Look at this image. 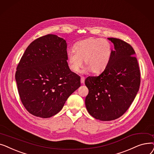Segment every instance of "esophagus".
<instances>
[{"instance_id": "esophagus-1", "label": "esophagus", "mask_w": 154, "mask_h": 154, "mask_svg": "<svg viewBox=\"0 0 154 154\" xmlns=\"http://www.w3.org/2000/svg\"><path fill=\"white\" fill-rule=\"evenodd\" d=\"M81 83L82 85H84V83H85V78L84 77H82L81 78Z\"/></svg>"}]
</instances>
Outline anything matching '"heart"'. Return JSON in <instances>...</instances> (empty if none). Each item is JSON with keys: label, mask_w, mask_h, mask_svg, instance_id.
Segmentation results:
<instances>
[{"label": "heart", "mask_w": 154, "mask_h": 154, "mask_svg": "<svg viewBox=\"0 0 154 154\" xmlns=\"http://www.w3.org/2000/svg\"><path fill=\"white\" fill-rule=\"evenodd\" d=\"M111 56L112 48L108 41L101 38H89L76 44L73 51L68 54L67 64L71 71L78 72L84 61L85 72L90 70L99 74L106 68Z\"/></svg>", "instance_id": "1"}]
</instances>
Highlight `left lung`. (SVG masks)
<instances>
[{"label":"left lung","mask_w":154,"mask_h":154,"mask_svg":"<svg viewBox=\"0 0 154 154\" xmlns=\"http://www.w3.org/2000/svg\"><path fill=\"white\" fill-rule=\"evenodd\" d=\"M114 45L106 68L98 76H88L85 85L88 112L94 119L110 121L125 113L134 101L140 85V72L135 52L120 39L108 38Z\"/></svg>","instance_id":"left-lung-1"}]
</instances>
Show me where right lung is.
I'll return each mask as SVG.
<instances>
[{
    "instance_id": "add662e5",
    "label": "right lung",
    "mask_w": 154,
    "mask_h": 154,
    "mask_svg": "<svg viewBox=\"0 0 154 154\" xmlns=\"http://www.w3.org/2000/svg\"><path fill=\"white\" fill-rule=\"evenodd\" d=\"M66 41L47 34L26 49L17 66L16 80L22 103L31 114L49 118L61 110L80 86V76L67 64Z\"/></svg>"
}]
</instances>
